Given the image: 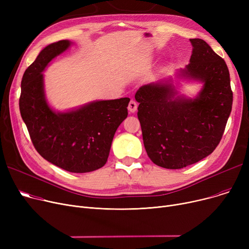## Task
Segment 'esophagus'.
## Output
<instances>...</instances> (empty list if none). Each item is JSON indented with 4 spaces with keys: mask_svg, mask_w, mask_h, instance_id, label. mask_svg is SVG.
I'll use <instances>...</instances> for the list:
<instances>
[{
    "mask_svg": "<svg viewBox=\"0 0 249 249\" xmlns=\"http://www.w3.org/2000/svg\"><path fill=\"white\" fill-rule=\"evenodd\" d=\"M137 103H136V101L135 100H131L129 102V105H128V110H129V112H131V113H134L136 110H137Z\"/></svg>",
    "mask_w": 249,
    "mask_h": 249,
    "instance_id": "obj_1",
    "label": "esophagus"
}]
</instances>
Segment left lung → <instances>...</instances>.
I'll return each mask as SVG.
<instances>
[{
    "mask_svg": "<svg viewBox=\"0 0 249 249\" xmlns=\"http://www.w3.org/2000/svg\"><path fill=\"white\" fill-rule=\"evenodd\" d=\"M190 41V63L178 75L204 84L197 97L177 96L168 80L142 86L135 94L148 158L169 169L186 167L211 154L223 136L232 109L233 94L225 60L202 39Z\"/></svg>",
    "mask_w": 249,
    "mask_h": 249,
    "instance_id": "left-lung-1",
    "label": "left lung"
}]
</instances>
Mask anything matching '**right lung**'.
I'll use <instances>...</instances> for the list:
<instances>
[{"label":"right lung","mask_w":249,"mask_h":249,"mask_svg":"<svg viewBox=\"0 0 249 249\" xmlns=\"http://www.w3.org/2000/svg\"><path fill=\"white\" fill-rule=\"evenodd\" d=\"M70 45L69 40H60L41 50L23 74L19 107L37 152L64 171L83 174L107 162L130 99L96 101L62 113L52 110L45 99L42 71Z\"/></svg>","instance_id":"1"}]
</instances>
